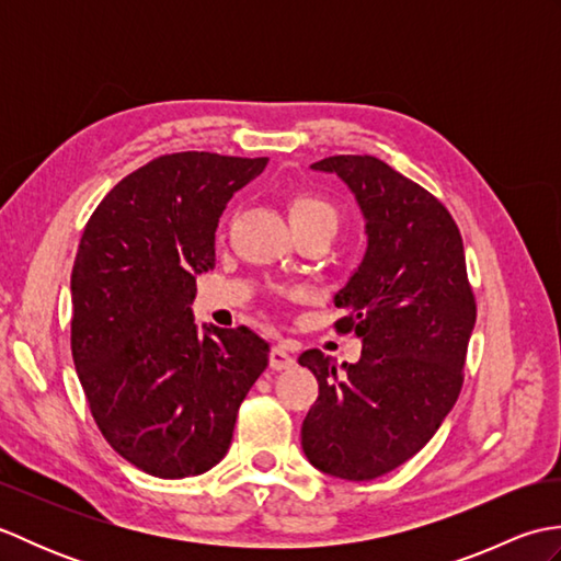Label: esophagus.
I'll return each instance as SVG.
<instances>
[{
  "label": "esophagus",
  "mask_w": 561,
  "mask_h": 561,
  "mask_svg": "<svg viewBox=\"0 0 561 561\" xmlns=\"http://www.w3.org/2000/svg\"><path fill=\"white\" fill-rule=\"evenodd\" d=\"M296 364L294 354L289 352L287 344H277V347H272L270 352V366L274 371H284V368H291Z\"/></svg>",
  "instance_id": "esophagus-1"
}]
</instances>
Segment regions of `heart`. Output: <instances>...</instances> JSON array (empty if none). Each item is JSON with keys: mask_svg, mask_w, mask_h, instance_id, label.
<instances>
[{"mask_svg": "<svg viewBox=\"0 0 561 561\" xmlns=\"http://www.w3.org/2000/svg\"><path fill=\"white\" fill-rule=\"evenodd\" d=\"M289 219L296 226H304V224H313V221H323V224H330V226H337V209L332 202L323 195L318 193H308V190H304V193H294L289 197Z\"/></svg>", "mask_w": 561, "mask_h": 561, "instance_id": "heart-1", "label": "heart"}]
</instances>
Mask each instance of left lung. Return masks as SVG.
I'll use <instances>...</instances> for the list:
<instances>
[{
    "label": "left lung",
    "instance_id": "obj_1",
    "mask_svg": "<svg viewBox=\"0 0 561 561\" xmlns=\"http://www.w3.org/2000/svg\"><path fill=\"white\" fill-rule=\"evenodd\" d=\"M364 211L368 248L335 296L340 335L362 359L337 366L320 350L299 364L318 378L301 426L306 458L332 478L364 482L420 453L456 404L478 318L458 224L440 202L376 157H328Z\"/></svg>",
    "mask_w": 561,
    "mask_h": 561
}]
</instances>
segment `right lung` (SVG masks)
I'll return each instance as SVG.
<instances>
[{
    "mask_svg": "<svg viewBox=\"0 0 561 561\" xmlns=\"http://www.w3.org/2000/svg\"><path fill=\"white\" fill-rule=\"evenodd\" d=\"M267 157L165 153L125 175L83 229L71 270V356L105 440L153 478L214 468L236 414L267 368L248 328L197 335V274L217 262L214 231Z\"/></svg>",
    "mask_w": 561,
    "mask_h": 561,
    "instance_id": "right-lung-1",
    "label": "right lung"
}]
</instances>
